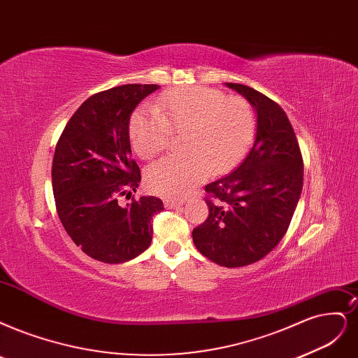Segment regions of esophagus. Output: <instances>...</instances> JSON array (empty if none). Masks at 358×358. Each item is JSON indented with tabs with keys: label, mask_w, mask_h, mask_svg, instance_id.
Masks as SVG:
<instances>
[{
	"label": "esophagus",
	"mask_w": 358,
	"mask_h": 358,
	"mask_svg": "<svg viewBox=\"0 0 358 358\" xmlns=\"http://www.w3.org/2000/svg\"><path fill=\"white\" fill-rule=\"evenodd\" d=\"M164 205H165V208L172 209V208L181 206V205H182V201H171V199H166V201H164Z\"/></svg>",
	"instance_id": "1"
}]
</instances>
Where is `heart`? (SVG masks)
<instances>
[{"label":"heart","mask_w":358,"mask_h":358,"mask_svg":"<svg viewBox=\"0 0 358 358\" xmlns=\"http://www.w3.org/2000/svg\"><path fill=\"white\" fill-rule=\"evenodd\" d=\"M172 132H186V155L169 156L145 171L150 192L181 199L210 171L222 174L248 152L255 136V113L245 99L206 87H189L164 94L155 108H141L129 119L132 149L143 159L164 152Z\"/></svg>","instance_id":"obj_1"}]
</instances>
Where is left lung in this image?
<instances>
[{
	"mask_svg": "<svg viewBox=\"0 0 358 358\" xmlns=\"http://www.w3.org/2000/svg\"><path fill=\"white\" fill-rule=\"evenodd\" d=\"M257 112L254 145L229 176L205 187L209 215L193 230L196 249L222 267H245L279 245L303 181L295 131L285 110L262 92L226 83Z\"/></svg>",
	"mask_w": 358,
	"mask_h": 358,
	"instance_id": "8db88e82",
	"label": "left lung"
}]
</instances>
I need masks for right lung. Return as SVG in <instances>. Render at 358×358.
<instances>
[{"instance_id": "1", "label": "right lung", "mask_w": 358, "mask_h": 358, "mask_svg": "<svg viewBox=\"0 0 358 358\" xmlns=\"http://www.w3.org/2000/svg\"><path fill=\"white\" fill-rule=\"evenodd\" d=\"M127 84L87 99L66 124L52 157L51 181L63 227L76 246L100 262L121 264L152 243V217L164 209L155 196L136 193L141 174L131 159L129 116L156 91Z\"/></svg>"}]
</instances>
